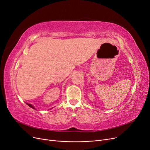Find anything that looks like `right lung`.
I'll return each mask as SVG.
<instances>
[{
	"instance_id": "1",
	"label": "right lung",
	"mask_w": 150,
	"mask_h": 150,
	"mask_svg": "<svg viewBox=\"0 0 150 150\" xmlns=\"http://www.w3.org/2000/svg\"><path fill=\"white\" fill-rule=\"evenodd\" d=\"M27 104H28V105L29 106H30V108H34V109H35V108H34V107H33V106H32V105H31V104H28V103H27Z\"/></svg>"
}]
</instances>
